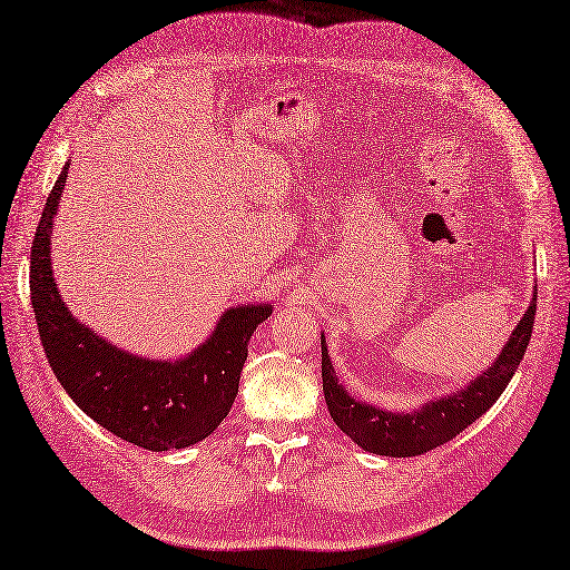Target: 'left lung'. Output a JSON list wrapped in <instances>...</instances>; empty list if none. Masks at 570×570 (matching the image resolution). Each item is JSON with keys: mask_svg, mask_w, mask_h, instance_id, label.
<instances>
[{"mask_svg": "<svg viewBox=\"0 0 570 570\" xmlns=\"http://www.w3.org/2000/svg\"><path fill=\"white\" fill-rule=\"evenodd\" d=\"M534 312L537 295L530 309L520 318L518 328L512 331L501 357L495 360L489 372H483L466 390L456 392L454 396L433 401V404H425L415 413L380 411L370 404H363V401L351 399L348 392L343 390V384H338L336 374H333L326 343L322 341V377L331 419L336 421L345 435L372 454L415 456L445 445V442H450L464 428L474 423L479 415L489 411L498 396L505 392L512 374H515L518 365L522 363L527 345H530Z\"/></svg>", "mask_w": 570, "mask_h": 570, "instance_id": "left-lung-1", "label": "left lung"}]
</instances>
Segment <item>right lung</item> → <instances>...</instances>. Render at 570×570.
Returning <instances> with one entry per match:
<instances>
[{"label":"right lung","instance_id":"right-lung-1","mask_svg":"<svg viewBox=\"0 0 570 570\" xmlns=\"http://www.w3.org/2000/svg\"><path fill=\"white\" fill-rule=\"evenodd\" d=\"M62 174L43 207L31 246V304L40 343L62 390L108 433L145 450H180L213 435L225 421L248 355V338L271 316V304H244L219 318L213 338L176 363L142 360L81 326L67 312L50 271V225Z\"/></svg>","mask_w":570,"mask_h":570}]
</instances>
